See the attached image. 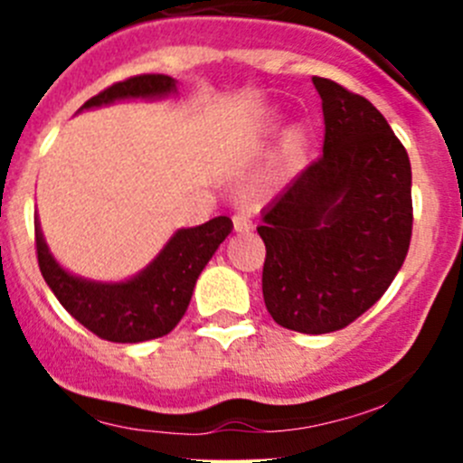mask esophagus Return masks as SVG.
<instances>
[{
    "mask_svg": "<svg viewBox=\"0 0 463 463\" xmlns=\"http://www.w3.org/2000/svg\"><path fill=\"white\" fill-rule=\"evenodd\" d=\"M232 226H235L237 232H244L253 228V222H250V217L246 213H235L232 214Z\"/></svg>",
    "mask_w": 463,
    "mask_h": 463,
    "instance_id": "1",
    "label": "esophagus"
}]
</instances>
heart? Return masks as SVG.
Segmentation results:
<instances>
[{
    "label": "heart",
    "mask_w": 463,
    "mask_h": 463,
    "mask_svg": "<svg viewBox=\"0 0 463 463\" xmlns=\"http://www.w3.org/2000/svg\"><path fill=\"white\" fill-rule=\"evenodd\" d=\"M305 147H307L305 132H300V129H293V132H288V137H287V163L288 165H298V163L302 161V156H305Z\"/></svg>",
    "instance_id": "obj_1"
}]
</instances>
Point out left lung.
I'll return each mask as SVG.
<instances>
[{
    "mask_svg": "<svg viewBox=\"0 0 463 463\" xmlns=\"http://www.w3.org/2000/svg\"><path fill=\"white\" fill-rule=\"evenodd\" d=\"M322 154L261 214V293L300 334L345 329L387 291L412 240V170L367 98L314 76Z\"/></svg>",
    "mask_w": 463,
    "mask_h": 463,
    "instance_id": "1",
    "label": "left lung"
}]
</instances>
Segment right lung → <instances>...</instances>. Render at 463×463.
Here are the masks:
<instances>
[{"mask_svg": "<svg viewBox=\"0 0 463 463\" xmlns=\"http://www.w3.org/2000/svg\"><path fill=\"white\" fill-rule=\"evenodd\" d=\"M175 80L163 73H141L102 89L82 105H107L120 98L165 96ZM228 217H214L197 228L179 231L156 260L123 284H96L69 275L51 258L40 228L35 226V253L42 278L60 305L98 338L109 343H143L170 334L193 298L194 282L214 250L231 232Z\"/></svg>", "mask_w": 463, "mask_h": 463, "instance_id": "add662e5", "label": "right lung"}]
</instances>
